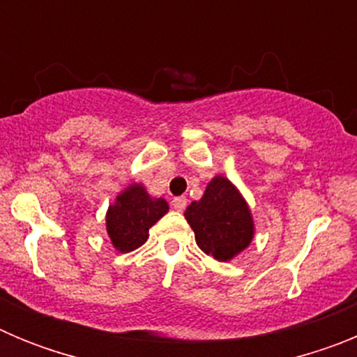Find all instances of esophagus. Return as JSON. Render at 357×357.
I'll return each instance as SVG.
<instances>
[{"instance_id": "esophagus-1", "label": "esophagus", "mask_w": 357, "mask_h": 357, "mask_svg": "<svg viewBox=\"0 0 357 357\" xmlns=\"http://www.w3.org/2000/svg\"><path fill=\"white\" fill-rule=\"evenodd\" d=\"M172 206H173V209H176V211H184L185 206H188V198H185V197L173 198Z\"/></svg>"}]
</instances>
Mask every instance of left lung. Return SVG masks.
I'll return each mask as SVG.
<instances>
[{
  "label": "left lung",
  "mask_w": 357,
  "mask_h": 357,
  "mask_svg": "<svg viewBox=\"0 0 357 357\" xmlns=\"http://www.w3.org/2000/svg\"><path fill=\"white\" fill-rule=\"evenodd\" d=\"M204 254L229 263L250 247L255 223L248 202L223 175L213 176L204 197L191 202L184 213Z\"/></svg>",
  "instance_id": "obj_1"
}]
</instances>
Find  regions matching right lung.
Segmentation results:
<instances>
[{
  "label": "right lung",
  "mask_w": 357,
  "mask_h": 357,
  "mask_svg": "<svg viewBox=\"0 0 357 357\" xmlns=\"http://www.w3.org/2000/svg\"><path fill=\"white\" fill-rule=\"evenodd\" d=\"M168 211L169 206L164 198L151 197L143 184H128L119 191L105 214L107 236L112 247L121 254L139 248L150 236V227Z\"/></svg>",
  "instance_id": "right-lung-1"
}]
</instances>
